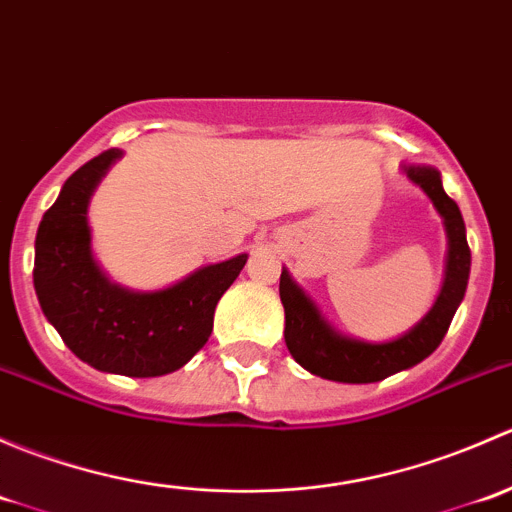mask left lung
<instances>
[{
	"instance_id": "left-lung-1",
	"label": "left lung",
	"mask_w": 512,
	"mask_h": 512,
	"mask_svg": "<svg viewBox=\"0 0 512 512\" xmlns=\"http://www.w3.org/2000/svg\"><path fill=\"white\" fill-rule=\"evenodd\" d=\"M401 170L428 195L446 227L448 255L441 292L426 317L416 322L409 332L389 342H364V339L337 332L322 317L312 297L282 267L280 299L285 307V342L294 361L304 366L309 374L342 381V384H371V381H381L386 376L411 369L436 352L451 327L458 304L463 302L468 275H471V250H468L461 210L446 195L441 173L433 165L404 163Z\"/></svg>"
}]
</instances>
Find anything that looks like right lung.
Wrapping results in <instances>:
<instances>
[{
	"label": "right lung",
	"mask_w": 512,
	"mask_h": 512,
	"mask_svg": "<svg viewBox=\"0 0 512 512\" xmlns=\"http://www.w3.org/2000/svg\"><path fill=\"white\" fill-rule=\"evenodd\" d=\"M123 151L81 165L41 218L34 242V289L41 312L81 361L108 374L148 379L188 364L213 332V314L247 255L205 265L163 289L108 280L91 250L89 203Z\"/></svg>",
	"instance_id": "right-lung-1"
}]
</instances>
